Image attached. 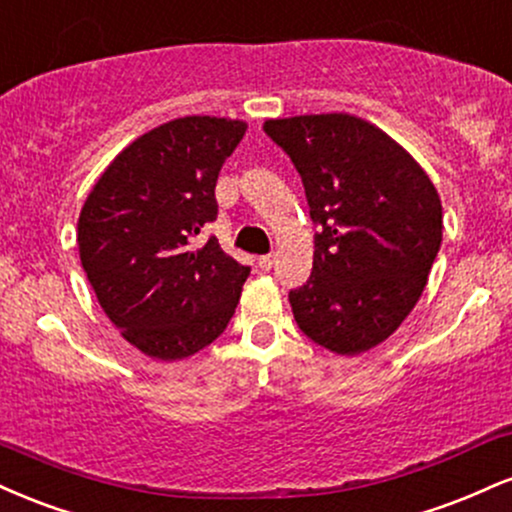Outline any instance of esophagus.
Listing matches in <instances>:
<instances>
[{"label": "esophagus", "mask_w": 512, "mask_h": 512, "mask_svg": "<svg viewBox=\"0 0 512 512\" xmlns=\"http://www.w3.org/2000/svg\"><path fill=\"white\" fill-rule=\"evenodd\" d=\"M273 266H275V254H266L258 258V268L261 270H270Z\"/></svg>", "instance_id": "esophagus-1"}]
</instances>
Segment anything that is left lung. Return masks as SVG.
I'll return each mask as SVG.
<instances>
[{"instance_id":"obj_1","label":"left lung","mask_w":512,"mask_h":512,"mask_svg":"<svg viewBox=\"0 0 512 512\" xmlns=\"http://www.w3.org/2000/svg\"><path fill=\"white\" fill-rule=\"evenodd\" d=\"M318 225L314 268L290 292L309 340L362 354L390 338L422 297L443 237L434 182L386 131L347 112L268 119Z\"/></svg>"}]
</instances>
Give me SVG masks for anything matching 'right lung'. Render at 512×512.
I'll use <instances>...</instances> for the list:
<instances>
[{
	"mask_svg": "<svg viewBox=\"0 0 512 512\" xmlns=\"http://www.w3.org/2000/svg\"><path fill=\"white\" fill-rule=\"evenodd\" d=\"M246 122L179 117L131 141L100 174L78 215L90 287L126 342L160 362L208 347L227 328L249 266L210 237L222 162Z\"/></svg>",
	"mask_w": 512,
	"mask_h": 512,
	"instance_id": "add662e5",
	"label": "right lung"
}]
</instances>
